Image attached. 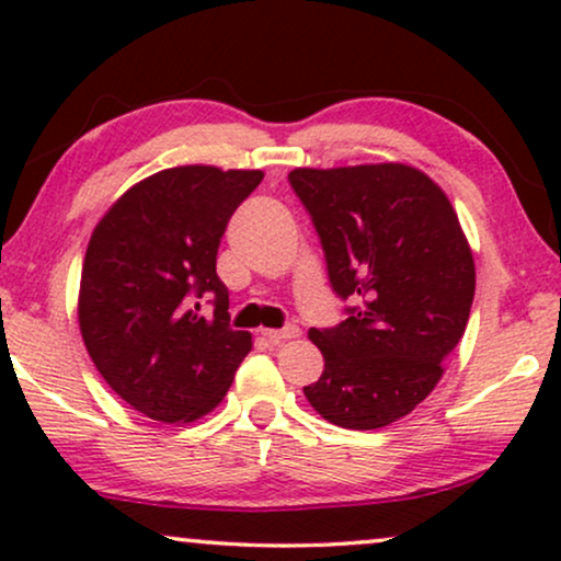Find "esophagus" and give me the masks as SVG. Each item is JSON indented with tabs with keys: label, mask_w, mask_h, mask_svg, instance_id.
I'll use <instances>...</instances> for the list:
<instances>
[{
	"label": "esophagus",
	"mask_w": 561,
	"mask_h": 561,
	"mask_svg": "<svg viewBox=\"0 0 561 561\" xmlns=\"http://www.w3.org/2000/svg\"><path fill=\"white\" fill-rule=\"evenodd\" d=\"M263 336H265L267 342L280 344V342H288V340H296V336H301V329H298V327H286V329H265Z\"/></svg>",
	"instance_id": "esophagus-1"
}]
</instances>
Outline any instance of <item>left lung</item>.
<instances>
[{"instance_id":"1","label":"left lung","mask_w":561,"mask_h":561,"mask_svg":"<svg viewBox=\"0 0 561 561\" xmlns=\"http://www.w3.org/2000/svg\"><path fill=\"white\" fill-rule=\"evenodd\" d=\"M288 181L334 290L357 301L340 327L309 332L324 373L306 401L342 428L393 424L436 388L470 319L474 257L455 206L405 163L294 168Z\"/></svg>"}]
</instances>
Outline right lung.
Segmentation results:
<instances>
[{"label":"right lung","instance_id":"obj_1","mask_svg":"<svg viewBox=\"0 0 561 561\" xmlns=\"http://www.w3.org/2000/svg\"><path fill=\"white\" fill-rule=\"evenodd\" d=\"M263 171L165 168L137 181L91 232L79 286V329L122 401L160 424H191L225 401L252 350L229 329L217 275L227 221ZM215 294L204 318L193 296Z\"/></svg>","mask_w":561,"mask_h":561}]
</instances>
